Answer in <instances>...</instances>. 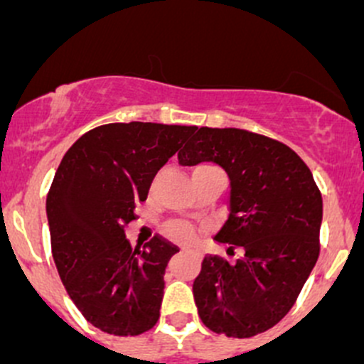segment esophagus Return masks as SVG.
<instances>
[{"label": "esophagus", "instance_id": "obj_1", "mask_svg": "<svg viewBox=\"0 0 364 364\" xmlns=\"http://www.w3.org/2000/svg\"><path fill=\"white\" fill-rule=\"evenodd\" d=\"M181 253H193L192 250H185V248H181Z\"/></svg>", "mask_w": 364, "mask_h": 364}]
</instances>
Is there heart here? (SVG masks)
<instances>
[{
    "label": "heart",
    "instance_id": "b5f03b06",
    "mask_svg": "<svg viewBox=\"0 0 364 364\" xmlns=\"http://www.w3.org/2000/svg\"><path fill=\"white\" fill-rule=\"evenodd\" d=\"M209 168H218V167H216V165L204 164V165H199V167H196V171L193 172L209 171ZM165 234H167L171 240L178 241V243H183V245H188L196 240V229H193L190 223H185V222L167 223V225H165Z\"/></svg>",
    "mask_w": 364,
    "mask_h": 364
}]
</instances>
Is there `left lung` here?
Returning <instances> with one entry per match:
<instances>
[{
  "label": "left lung",
  "mask_w": 364,
  "mask_h": 364,
  "mask_svg": "<svg viewBox=\"0 0 364 364\" xmlns=\"http://www.w3.org/2000/svg\"><path fill=\"white\" fill-rule=\"evenodd\" d=\"M181 165L215 161L230 179L229 218L215 240L241 248L236 262L205 255L193 297L218 335L250 338L294 306L321 252L322 196L310 168L284 142L241 128H196Z\"/></svg>",
  "instance_id": "8db88e82"
}]
</instances>
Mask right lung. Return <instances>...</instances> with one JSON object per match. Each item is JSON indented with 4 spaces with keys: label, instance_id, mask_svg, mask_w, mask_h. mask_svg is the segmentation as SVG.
Wrapping results in <instances>:
<instances>
[{
    "label": "right lung",
    "instance_id": "add662e5",
    "mask_svg": "<svg viewBox=\"0 0 364 364\" xmlns=\"http://www.w3.org/2000/svg\"><path fill=\"white\" fill-rule=\"evenodd\" d=\"M196 128L102 124L73 142L54 174L46 203L54 264L70 299L100 331L137 336L159 321L165 267L179 248L156 234L134 250L124 225Z\"/></svg>",
    "mask_w": 364,
    "mask_h": 364
}]
</instances>
